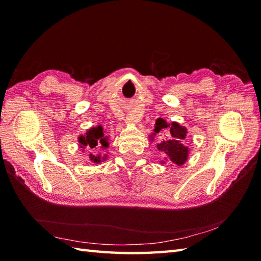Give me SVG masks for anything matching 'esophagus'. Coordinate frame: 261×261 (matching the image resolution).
<instances>
[{
  "mask_svg": "<svg viewBox=\"0 0 261 261\" xmlns=\"http://www.w3.org/2000/svg\"><path fill=\"white\" fill-rule=\"evenodd\" d=\"M126 121L129 122V123H137L139 119H138V116L136 114H129L126 116Z\"/></svg>",
  "mask_w": 261,
  "mask_h": 261,
  "instance_id": "1",
  "label": "esophagus"
}]
</instances>
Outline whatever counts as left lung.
<instances>
[{
  "mask_svg": "<svg viewBox=\"0 0 261 261\" xmlns=\"http://www.w3.org/2000/svg\"><path fill=\"white\" fill-rule=\"evenodd\" d=\"M162 137V139L156 145V148L164 154L162 164L169 163L177 166H182L188 159L190 148L185 146L184 140L187 136V129L180 125L178 122L167 123L166 120L159 118L156 120L153 132L149 137L150 141L154 140L156 136Z\"/></svg>",
  "mask_w": 261,
  "mask_h": 261,
  "instance_id": "8db88e82",
  "label": "left lung"
}]
</instances>
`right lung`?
<instances>
[{"mask_svg":"<svg viewBox=\"0 0 261 261\" xmlns=\"http://www.w3.org/2000/svg\"><path fill=\"white\" fill-rule=\"evenodd\" d=\"M109 140L110 137L105 134L102 125L92 126L87 129L84 135H81L79 137V147L82 152H85L87 154L88 162L93 164H99L102 160H105L108 154L99 153V149L109 148Z\"/></svg>","mask_w":261,"mask_h":261,"instance_id":"obj_1","label":"right lung"}]
</instances>
